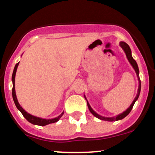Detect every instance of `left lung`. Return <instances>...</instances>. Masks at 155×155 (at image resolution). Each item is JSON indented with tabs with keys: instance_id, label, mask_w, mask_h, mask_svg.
<instances>
[{
	"instance_id": "obj_1",
	"label": "left lung",
	"mask_w": 155,
	"mask_h": 155,
	"mask_svg": "<svg viewBox=\"0 0 155 155\" xmlns=\"http://www.w3.org/2000/svg\"><path fill=\"white\" fill-rule=\"evenodd\" d=\"M120 46L121 47V48L123 49V51H124V53H125V54H126V57H127V60H128L129 63H130V65H132L133 69H134L135 71H136V74L137 77H138V92H137L136 97H135L134 101H133V103L130 104V106L129 107L127 108V109H126L124 112H122V113L120 114L117 115L116 117H104V116H101V115H100V114H98L97 113H96V112L94 111L93 109H92L91 106H90V104H89L87 100L86 97H85V95H84V98L86 99V101H87V106H88L89 110H90V111L91 112L92 114H93L95 117H97V119H99V120H104V121H108V122H113V121L121 120H122L123 118H124L125 117H127V115L129 114L130 112L131 111V110H132V108L133 107V106H134L136 101L138 100V97H139V95H140V88H141V85H140V78H139V69H138V65H137V63L136 62V60H135L133 58L132 52H131L130 48L128 44H126L125 42H124V41H120Z\"/></svg>"
}]
</instances>
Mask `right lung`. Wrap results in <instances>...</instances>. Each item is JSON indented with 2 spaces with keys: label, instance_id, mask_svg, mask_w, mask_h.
<instances>
[{
  "label": "right lung",
  "instance_id": "1",
  "mask_svg": "<svg viewBox=\"0 0 155 155\" xmlns=\"http://www.w3.org/2000/svg\"><path fill=\"white\" fill-rule=\"evenodd\" d=\"M19 62L18 63L16 64L15 68H14V71H13V74H12V84H13V88H12V97H13V100H14V102H15V104L16 107H17V109H18L19 111L22 114L23 116H24L26 120L28 121V122H31V123L33 124H35V125L45 126V125H47V124L54 123V122H57L58 121H59L60 119L61 118V117L63 115L64 111L62 112L59 116L55 117V118L44 119V118H41V117H38L33 116V115L31 114L28 113L25 110L23 109V108L20 106V104H19L18 100H17V95H16V91H15V76H16V72H17V67H18V65H19Z\"/></svg>",
  "mask_w": 155,
  "mask_h": 155
}]
</instances>
